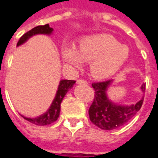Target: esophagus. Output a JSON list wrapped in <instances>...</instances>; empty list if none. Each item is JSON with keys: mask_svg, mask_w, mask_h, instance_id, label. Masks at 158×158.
I'll return each mask as SVG.
<instances>
[{"mask_svg": "<svg viewBox=\"0 0 158 158\" xmlns=\"http://www.w3.org/2000/svg\"><path fill=\"white\" fill-rule=\"evenodd\" d=\"M77 84L78 85H88V82L86 80H83V79H79L77 81Z\"/></svg>", "mask_w": 158, "mask_h": 158, "instance_id": "34e87169", "label": "esophagus"}]
</instances>
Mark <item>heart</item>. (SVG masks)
Returning <instances> with one entry per match:
<instances>
[{
	"label": "heart",
	"instance_id": "obj_1",
	"mask_svg": "<svg viewBox=\"0 0 158 158\" xmlns=\"http://www.w3.org/2000/svg\"><path fill=\"white\" fill-rule=\"evenodd\" d=\"M62 61L73 69L89 62L91 75L97 79H106L116 74L129 57V49L113 36L98 34L85 36L77 46L64 45L61 50Z\"/></svg>",
	"mask_w": 158,
	"mask_h": 158
}]
</instances>
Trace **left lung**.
<instances>
[{"instance_id": "left-lung-1", "label": "left lung", "mask_w": 158, "mask_h": 158, "mask_svg": "<svg viewBox=\"0 0 158 158\" xmlns=\"http://www.w3.org/2000/svg\"><path fill=\"white\" fill-rule=\"evenodd\" d=\"M113 80L93 83L95 98L89 109L90 121L98 128L104 130H112L121 127L135 116L142 106L144 96L136 103L122 105L113 102L107 95V90ZM141 92L145 93L146 84L140 86Z\"/></svg>"}]
</instances>
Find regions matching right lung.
Listing matches in <instances>:
<instances>
[{"instance_id":"1","label":"right lung","mask_w":158,"mask_h":158,"mask_svg":"<svg viewBox=\"0 0 158 158\" xmlns=\"http://www.w3.org/2000/svg\"><path fill=\"white\" fill-rule=\"evenodd\" d=\"M53 32V29L51 28L49 24L45 25H40L35 27L34 29L29 30V32L24 34L19 39L17 46H20L23 44H24L27 40L30 39L33 36L36 35H51ZM75 84L74 80H69V79H62L60 80L58 85V88L56 92L55 97L52 101L51 106L49 107L47 111L41 115L36 117V118H27L23 115L21 116L29 122L32 123L35 125H48L52 123L55 122L58 118L60 115V111H61V103L62 99L64 98L67 92L69 89L72 88L73 85Z\"/></svg>"}]
</instances>
